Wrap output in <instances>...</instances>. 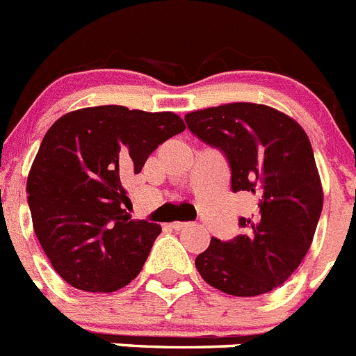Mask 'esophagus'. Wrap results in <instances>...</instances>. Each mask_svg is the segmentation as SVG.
I'll return each mask as SVG.
<instances>
[{"instance_id": "1", "label": "esophagus", "mask_w": 356, "mask_h": 356, "mask_svg": "<svg viewBox=\"0 0 356 356\" xmlns=\"http://www.w3.org/2000/svg\"><path fill=\"white\" fill-rule=\"evenodd\" d=\"M193 227V223H189V221H175V223H172V228L174 230H186V228H191Z\"/></svg>"}]
</instances>
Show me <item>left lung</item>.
<instances>
[{"label": "left lung", "mask_w": 356, "mask_h": 356, "mask_svg": "<svg viewBox=\"0 0 356 356\" xmlns=\"http://www.w3.org/2000/svg\"><path fill=\"white\" fill-rule=\"evenodd\" d=\"M204 144L223 152L232 191L258 202L253 218H238L244 234L212 237L195 265L219 291L235 297L267 293L297 270L313 242L321 207L320 175L298 122L257 103H228L186 115Z\"/></svg>", "instance_id": "8db88e82"}]
</instances>
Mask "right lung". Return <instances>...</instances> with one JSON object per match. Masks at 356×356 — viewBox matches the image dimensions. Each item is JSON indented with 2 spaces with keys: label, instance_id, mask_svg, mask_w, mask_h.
Masks as SVG:
<instances>
[{
  "label": "right lung",
  "instance_id": "1",
  "mask_svg": "<svg viewBox=\"0 0 356 356\" xmlns=\"http://www.w3.org/2000/svg\"><path fill=\"white\" fill-rule=\"evenodd\" d=\"M184 128L172 112L103 105L70 112L45 133L28 205L36 237L66 283L108 293L137 277L161 227L129 219L122 181Z\"/></svg>",
  "mask_w": 356,
  "mask_h": 356
}]
</instances>
